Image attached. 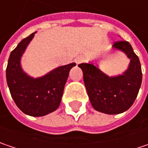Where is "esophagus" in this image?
<instances>
[{
	"label": "esophagus",
	"mask_w": 148,
	"mask_h": 148,
	"mask_svg": "<svg viewBox=\"0 0 148 148\" xmlns=\"http://www.w3.org/2000/svg\"><path fill=\"white\" fill-rule=\"evenodd\" d=\"M84 58L83 56H78L76 58H75V63L77 64H81L84 62Z\"/></svg>",
	"instance_id": "obj_1"
}]
</instances>
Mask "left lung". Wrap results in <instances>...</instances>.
I'll list each match as a JSON object with an SVG mask.
<instances>
[{"instance_id": "obj_1", "label": "left lung", "mask_w": 148, "mask_h": 148, "mask_svg": "<svg viewBox=\"0 0 148 148\" xmlns=\"http://www.w3.org/2000/svg\"><path fill=\"white\" fill-rule=\"evenodd\" d=\"M112 49L124 53L130 59L127 69L121 74L109 76L93 62L79 64L93 108L109 115L123 113L133 105L143 79L140 60L131 44L119 41Z\"/></svg>"}]
</instances>
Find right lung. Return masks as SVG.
I'll return each instance as SVG.
<instances>
[{
	"label": "right lung",
	"instance_id": "add662e5",
	"mask_svg": "<svg viewBox=\"0 0 148 148\" xmlns=\"http://www.w3.org/2000/svg\"><path fill=\"white\" fill-rule=\"evenodd\" d=\"M36 32L22 39L11 53L6 67V81L14 102L23 113L31 116H43L58 108L69 71L76 64L59 66L38 78L24 72L21 59Z\"/></svg>",
	"mask_w": 148,
	"mask_h": 148
}]
</instances>
